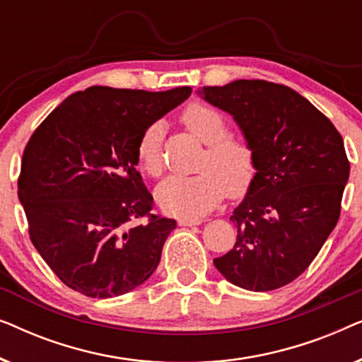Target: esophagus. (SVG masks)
Instances as JSON below:
<instances>
[{
    "label": "esophagus",
    "mask_w": 362,
    "mask_h": 362,
    "mask_svg": "<svg viewBox=\"0 0 362 362\" xmlns=\"http://www.w3.org/2000/svg\"><path fill=\"white\" fill-rule=\"evenodd\" d=\"M202 219H199V217H191V219H181L180 221V224L181 226H199V224H202Z\"/></svg>",
    "instance_id": "obj_1"
}]
</instances>
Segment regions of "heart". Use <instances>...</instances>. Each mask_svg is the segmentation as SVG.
Listing matches in <instances>:
<instances>
[{"label": "heart", "instance_id": "1", "mask_svg": "<svg viewBox=\"0 0 362 362\" xmlns=\"http://www.w3.org/2000/svg\"><path fill=\"white\" fill-rule=\"evenodd\" d=\"M186 130L206 145L194 176H173L156 189V201L170 214L197 217L214 209L226 192L230 197L244 194L255 175V155L242 135L229 132V122L206 103H191L181 113ZM161 122L151 123L138 141V160L150 176L163 170Z\"/></svg>", "mask_w": 362, "mask_h": 362}]
</instances>
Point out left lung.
<instances>
[{"instance_id": "1", "label": "left lung", "mask_w": 362, "mask_h": 362, "mask_svg": "<svg viewBox=\"0 0 362 362\" xmlns=\"http://www.w3.org/2000/svg\"><path fill=\"white\" fill-rule=\"evenodd\" d=\"M234 117L255 155V175L232 212L234 249L216 269L240 288L270 291L308 269L339 219L349 177L343 136L293 88L234 81L197 90Z\"/></svg>"}]
</instances>
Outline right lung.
<instances>
[{
	"instance_id": "obj_1",
	"label": "right lung",
	"mask_w": 362,
	"mask_h": 362,
	"mask_svg": "<svg viewBox=\"0 0 362 362\" xmlns=\"http://www.w3.org/2000/svg\"><path fill=\"white\" fill-rule=\"evenodd\" d=\"M191 95L93 86L69 95L23 153L18 197L29 237L69 288L112 298L150 279L176 221L151 214L138 141Z\"/></svg>"
}]
</instances>
